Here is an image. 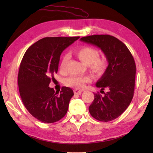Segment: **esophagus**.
<instances>
[{
	"label": "esophagus",
	"instance_id": "1",
	"mask_svg": "<svg viewBox=\"0 0 153 153\" xmlns=\"http://www.w3.org/2000/svg\"><path fill=\"white\" fill-rule=\"evenodd\" d=\"M83 91V90H79V89H77L74 90V94H77V95H80V94L82 93Z\"/></svg>",
	"mask_w": 153,
	"mask_h": 153
}]
</instances>
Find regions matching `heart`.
I'll return each mask as SVG.
<instances>
[{
  "mask_svg": "<svg viewBox=\"0 0 153 153\" xmlns=\"http://www.w3.org/2000/svg\"><path fill=\"white\" fill-rule=\"evenodd\" d=\"M78 59L87 66H89L94 73L101 75L105 72L108 67V60L105 58L99 57V52L95 48L83 47L74 52ZM68 61V56L66 55L62 59L60 64V70L64 71ZM88 76H71L64 80L65 85L76 89H82L87 83L90 82Z\"/></svg>",
  "mask_w": 153,
  "mask_h": 153,
  "instance_id": "heart-1",
  "label": "heart"
}]
</instances>
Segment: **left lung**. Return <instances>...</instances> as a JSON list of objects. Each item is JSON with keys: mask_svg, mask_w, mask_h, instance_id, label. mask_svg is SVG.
Wrapping results in <instances>:
<instances>
[{"mask_svg": "<svg viewBox=\"0 0 153 153\" xmlns=\"http://www.w3.org/2000/svg\"><path fill=\"white\" fill-rule=\"evenodd\" d=\"M80 40L99 47L105 54L108 65L105 72L96 83L108 92L102 96L94 93V100L89 111L94 118L109 122L125 111L134 97L136 66L131 53L126 45L112 35H94Z\"/></svg>", "mask_w": 153, "mask_h": 153, "instance_id": "8db88e82", "label": "left lung"}]
</instances>
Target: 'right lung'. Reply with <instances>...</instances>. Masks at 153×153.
<instances>
[{
    "instance_id": "1",
    "label": "right lung",
    "mask_w": 153,
    "mask_h": 153,
    "mask_svg": "<svg viewBox=\"0 0 153 153\" xmlns=\"http://www.w3.org/2000/svg\"><path fill=\"white\" fill-rule=\"evenodd\" d=\"M79 37H45L27 48L20 63L18 85L25 108L39 121L51 123L67 113L74 92L62 87L59 95L48 87L57 73L60 56Z\"/></svg>"
}]
</instances>
